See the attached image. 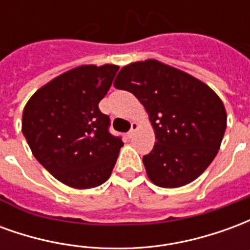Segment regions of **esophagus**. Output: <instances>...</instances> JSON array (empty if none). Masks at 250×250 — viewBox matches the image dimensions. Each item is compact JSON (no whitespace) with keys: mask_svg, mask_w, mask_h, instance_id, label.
<instances>
[{"mask_svg":"<svg viewBox=\"0 0 250 250\" xmlns=\"http://www.w3.org/2000/svg\"><path fill=\"white\" fill-rule=\"evenodd\" d=\"M138 127H139V125H138L136 122H132V123H131V130L128 131V136H130V138L134 135V132L138 130Z\"/></svg>","mask_w":250,"mask_h":250,"instance_id":"esophagus-1","label":"esophagus"}]
</instances>
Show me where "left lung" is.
Masks as SVG:
<instances>
[{
  "label": "left lung",
  "mask_w": 250,
  "mask_h": 250,
  "mask_svg": "<svg viewBox=\"0 0 250 250\" xmlns=\"http://www.w3.org/2000/svg\"><path fill=\"white\" fill-rule=\"evenodd\" d=\"M115 88L134 93L148 114L155 145L143 157L152 184L181 188L208 168L226 130V109L197 77L155 59L125 65Z\"/></svg>",
  "instance_id": "8db88e82"
}]
</instances>
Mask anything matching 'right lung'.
Instances as JSON below:
<instances>
[{"instance_id": "1", "label": "right lung", "mask_w": 250, "mask_h": 250, "mask_svg": "<svg viewBox=\"0 0 250 250\" xmlns=\"http://www.w3.org/2000/svg\"><path fill=\"white\" fill-rule=\"evenodd\" d=\"M119 66L80 65L37 89L22 112V134L32 154L62 184L92 188L112 173L123 142L108 132L99 102Z\"/></svg>"}]
</instances>
